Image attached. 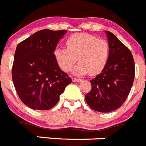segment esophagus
Wrapping results in <instances>:
<instances>
[{
    "instance_id": "34e87169",
    "label": "esophagus",
    "mask_w": 146,
    "mask_h": 146,
    "mask_svg": "<svg viewBox=\"0 0 146 146\" xmlns=\"http://www.w3.org/2000/svg\"><path fill=\"white\" fill-rule=\"evenodd\" d=\"M72 81L74 82H79L82 81V79H78V78H75V77H72Z\"/></svg>"
}]
</instances>
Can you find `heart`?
Returning a JSON list of instances; mask_svg holds the SVG:
<instances>
[{"mask_svg":"<svg viewBox=\"0 0 146 146\" xmlns=\"http://www.w3.org/2000/svg\"><path fill=\"white\" fill-rule=\"evenodd\" d=\"M66 45L67 48L57 47L54 52L56 61L63 71H70L78 60L74 73L96 75L107 64L109 44L104 39L87 33H76L67 39Z\"/></svg>","mask_w":146,"mask_h":146,"instance_id":"b5f03b06","label":"heart"}]
</instances>
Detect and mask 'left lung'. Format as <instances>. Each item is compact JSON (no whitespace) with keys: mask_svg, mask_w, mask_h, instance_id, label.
I'll use <instances>...</instances> for the list:
<instances>
[{"mask_svg":"<svg viewBox=\"0 0 146 146\" xmlns=\"http://www.w3.org/2000/svg\"><path fill=\"white\" fill-rule=\"evenodd\" d=\"M109 57L102 72L90 80L92 89L86 94L87 104L96 111L108 113L121 106L130 93L135 64L131 51L111 32L105 31Z\"/></svg>","mask_w":146,"mask_h":146,"instance_id":"obj_1","label":"left lung"}]
</instances>
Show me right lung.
<instances>
[{"label":"right lung","instance_id":"right-lung-1","mask_svg":"<svg viewBox=\"0 0 146 146\" xmlns=\"http://www.w3.org/2000/svg\"><path fill=\"white\" fill-rule=\"evenodd\" d=\"M67 30H42L20 42L15 50L12 79L23 103L35 110L54 107L72 82L60 70L54 52Z\"/></svg>","mask_w":146,"mask_h":146}]
</instances>
